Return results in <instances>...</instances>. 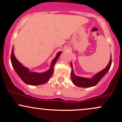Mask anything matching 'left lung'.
Here are the masks:
<instances>
[{"label": "left lung", "mask_w": 122, "mask_h": 122, "mask_svg": "<svg viewBox=\"0 0 122 122\" xmlns=\"http://www.w3.org/2000/svg\"><path fill=\"white\" fill-rule=\"evenodd\" d=\"M112 64L111 60V58L108 64L105 69L103 71H100V72L97 73V74L94 75V76L92 79H88V78L81 77L77 76L74 73V71L72 68V64L71 63V66L72 67V72H71V79H72V82H73L74 84L79 87H83V88H89L91 86H95L100 81L102 78L104 76V75L107 73L108 71L110 69L111 65Z\"/></svg>", "instance_id": "8db88e82"}]
</instances>
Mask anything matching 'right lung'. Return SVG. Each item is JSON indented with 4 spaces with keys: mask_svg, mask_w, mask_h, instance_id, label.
<instances>
[{
    "mask_svg": "<svg viewBox=\"0 0 122 122\" xmlns=\"http://www.w3.org/2000/svg\"><path fill=\"white\" fill-rule=\"evenodd\" d=\"M61 53L62 51H60L57 53L56 57L53 60L51 63V66L50 69L46 72L41 73L31 72L29 71V69L23 66L15 57L13 47H12L11 55V61L12 67L15 72L25 83L31 85H41L46 83L52 76L54 66L58 60V57L61 55Z\"/></svg>",
    "mask_w": 122,
    "mask_h": 122,
    "instance_id": "add662e5",
    "label": "right lung"
}]
</instances>
